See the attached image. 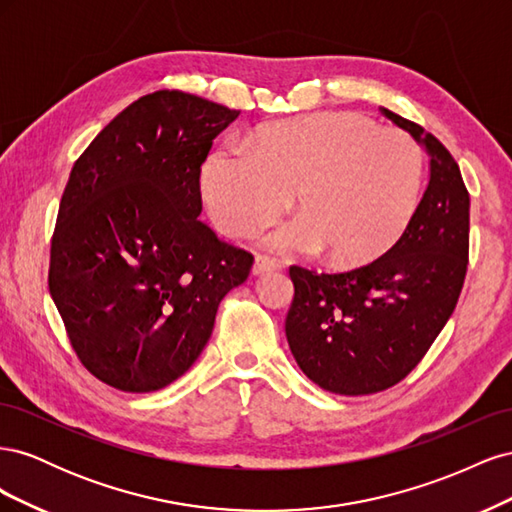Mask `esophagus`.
Wrapping results in <instances>:
<instances>
[{
	"label": "esophagus",
	"instance_id": "1",
	"mask_svg": "<svg viewBox=\"0 0 512 512\" xmlns=\"http://www.w3.org/2000/svg\"><path fill=\"white\" fill-rule=\"evenodd\" d=\"M280 267H282V265H280V262H277V260H271V258H267V256H258L256 262H254L252 273H254V275H265V273L277 271Z\"/></svg>",
	"mask_w": 512,
	"mask_h": 512
}]
</instances>
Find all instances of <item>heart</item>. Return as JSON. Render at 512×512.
Listing matches in <instances>:
<instances>
[{
    "label": "heart",
    "mask_w": 512,
    "mask_h": 512,
    "mask_svg": "<svg viewBox=\"0 0 512 512\" xmlns=\"http://www.w3.org/2000/svg\"><path fill=\"white\" fill-rule=\"evenodd\" d=\"M243 149L211 151L200 190L228 237L254 235L288 209L299 218L262 237L286 256L322 250L342 269L376 262L406 235L423 185V153L397 128L331 111L269 123Z\"/></svg>",
    "instance_id": "obj_1"
}]
</instances>
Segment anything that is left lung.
I'll return each mask as SVG.
<instances>
[{
	"instance_id": "obj_1",
	"label": "left lung",
	"mask_w": 512,
	"mask_h": 512,
	"mask_svg": "<svg viewBox=\"0 0 512 512\" xmlns=\"http://www.w3.org/2000/svg\"><path fill=\"white\" fill-rule=\"evenodd\" d=\"M429 156V181L406 235L367 267L316 273L290 267L286 337L320 389L369 395L404 380L455 312L468 269L470 194L436 136L382 108Z\"/></svg>"
}]
</instances>
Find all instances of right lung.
Segmentation results:
<instances>
[{"label":"right lung","instance_id":"right-lung-1","mask_svg":"<svg viewBox=\"0 0 512 512\" xmlns=\"http://www.w3.org/2000/svg\"><path fill=\"white\" fill-rule=\"evenodd\" d=\"M239 111L183 91L132 102L74 162L49 290L98 380L151 393L205 350L218 305L254 256L198 220L200 166Z\"/></svg>","mask_w":512,"mask_h":512}]
</instances>
